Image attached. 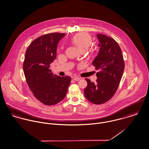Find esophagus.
Masks as SVG:
<instances>
[{"label": "esophagus", "instance_id": "34e87169", "mask_svg": "<svg viewBox=\"0 0 149 149\" xmlns=\"http://www.w3.org/2000/svg\"><path fill=\"white\" fill-rule=\"evenodd\" d=\"M81 79V78L78 77H74V80L75 81H79Z\"/></svg>", "mask_w": 149, "mask_h": 149}]
</instances>
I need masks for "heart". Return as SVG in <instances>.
I'll list each match as a JSON object with an SVG mask.
<instances>
[{"mask_svg": "<svg viewBox=\"0 0 149 149\" xmlns=\"http://www.w3.org/2000/svg\"><path fill=\"white\" fill-rule=\"evenodd\" d=\"M69 41L80 51L84 52L91 46L93 38L90 34L82 32L77 33L71 37ZM96 51L95 49H91L89 50V53L91 55H94L96 54Z\"/></svg>", "mask_w": 149, "mask_h": 149, "instance_id": "b5f03b06", "label": "heart"}]
</instances>
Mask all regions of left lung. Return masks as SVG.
I'll return each mask as SVG.
<instances>
[{"instance_id":"8db88e82","label":"left lung","mask_w":149,"mask_h":149,"mask_svg":"<svg viewBox=\"0 0 149 149\" xmlns=\"http://www.w3.org/2000/svg\"><path fill=\"white\" fill-rule=\"evenodd\" d=\"M100 47L92 65L98 71L97 82L86 78L84 90L86 98L92 103L100 104L111 99L118 88L125 69L122 50L116 40L103 34H97Z\"/></svg>"}]
</instances>
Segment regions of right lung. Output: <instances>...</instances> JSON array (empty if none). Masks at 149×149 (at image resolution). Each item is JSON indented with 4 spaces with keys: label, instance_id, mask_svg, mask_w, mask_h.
<instances>
[{
    "label": "right lung",
    "instance_id": "obj_1",
    "mask_svg": "<svg viewBox=\"0 0 149 149\" xmlns=\"http://www.w3.org/2000/svg\"><path fill=\"white\" fill-rule=\"evenodd\" d=\"M65 33H47L30 43L25 54L23 71L34 97L45 105L52 106L66 97L71 78L53 75L50 64L56 56V46Z\"/></svg>",
    "mask_w": 149,
    "mask_h": 149
}]
</instances>
